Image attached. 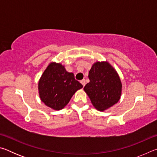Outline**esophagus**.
I'll use <instances>...</instances> for the list:
<instances>
[{
  "mask_svg": "<svg viewBox=\"0 0 157 157\" xmlns=\"http://www.w3.org/2000/svg\"><path fill=\"white\" fill-rule=\"evenodd\" d=\"M80 82H81V84L83 85V86H84L85 84H86V82H85V79H82V80L80 81Z\"/></svg>",
  "mask_w": 157,
  "mask_h": 157,
  "instance_id": "1",
  "label": "esophagus"
}]
</instances>
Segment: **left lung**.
Segmentation results:
<instances>
[{
    "label": "left lung",
    "instance_id": "1",
    "mask_svg": "<svg viewBox=\"0 0 157 157\" xmlns=\"http://www.w3.org/2000/svg\"><path fill=\"white\" fill-rule=\"evenodd\" d=\"M90 82L84 87L92 105L104 111L116 104L122 94V83L117 71L108 62H96L89 73Z\"/></svg>",
    "mask_w": 157,
    "mask_h": 157
}]
</instances>
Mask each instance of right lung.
Returning a JSON list of instances; mask_svg holds the SVG:
<instances>
[{
    "label": "right lung",
    "mask_w": 157,
    "mask_h": 157,
    "mask_svg": "<svg viewBox=\"0 0 157 157\" xmlns=\"http://www.w3.org/2000/svg\"><path fill=\"white\" fill-rule=\"evenodd\" d=\"M82 87L73 73H68L64 66L56 62L49 63L38 83L41 100L54 110L64 108L75 93Z\"/></svg>",
    "instance_id": "obj_1"
}]
</instances>
